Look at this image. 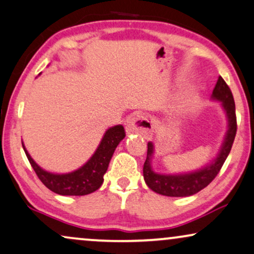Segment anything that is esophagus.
<instances>
[{
  "mask_svg": "<svg viewBox=\"0 0 254 254\" xmlns=\"http://www.w3.org/2000/svg\"><path fill=\"white\" fill-rule=\"evenodd\" d=\"M125 129H127V133L138 132L147 137L152 132V124L150 123V121L147 120L146 116H144V115H137L136 117L131 118L127 122Z\"/></svg>",
  "mask_w": 254,
  "mask_h": 254,
  "instance_id": "34e87169",
  "label": "esophagus"
}]
</instances>
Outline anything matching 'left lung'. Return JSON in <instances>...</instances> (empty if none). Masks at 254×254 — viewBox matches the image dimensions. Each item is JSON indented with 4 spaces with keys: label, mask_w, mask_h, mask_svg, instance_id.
<instances>
[{
    "label": "left lung",
    "mask_w": 254,
    "mask_h": 254,
    "mask_svg": "<svg viewBox=\"0 0 254 254\" xmlns=\"http://www.w3.org/2000/svg\"><path fill=\"white\" fill-rule=\"evenodd\" d=\"M212 98L221 102L229 122V129L217 158L213 159L211 164H207L197 171L183 173V175H162L153 171L151 166V158L155 147L152 143L149 142L146 159L143 166V176L146 185L156 193L168 195V197H189L206 188L219 173L221 166L229 156L237 133L236 104H234L233 95L221 76L218 77L217 84L212 92Z\"/></svg>",
    "instance_id": "1"
}]
</instances>
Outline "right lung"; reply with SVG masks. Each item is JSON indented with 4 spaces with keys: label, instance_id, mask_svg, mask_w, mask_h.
Masks as SVG:
<instances>
[{
    "label": "right lung",
    "instance_id": "right-lung-1",
    "mask_svg": "<svg viewBox=\"0 0 254 254\" xmlns=\"http://www.w3.org/2000/svg\"><path fill=\"white\" fill-rule=\"evenodd\" d=\"M124 137L125 130L122 125L108 129L91 158L76 171L62 175L42 169L29 155L23 143L22 146L37 177L49 190L61 195H85L98 190L103 184V176L107 172L111 157Z\"/></svg>",
    "mask_w": 254,
    "mask_h": 254
}]
</instances>
